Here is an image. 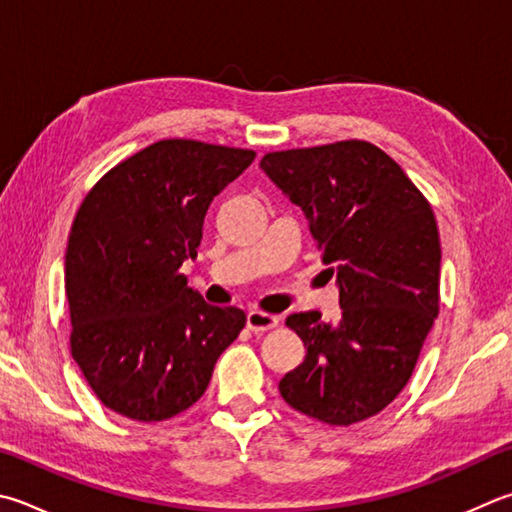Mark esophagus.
<instances>
[{
	"instance_id": "obj_1",
	"label": "esophagus",
	"mask_w": 512,
	"mask_h": 512,
	"mask_svg": "<svg viewBox=\"0 0 512 512\" xmlns=\"http://www.w3.org/2000/svg\"><path fill=\"white\" fill-rule=\"evenodd\" d=\"M277 324H280V318L271 313H264V311H248L246 315V327L250 331H268V329H275Z\"/></svg>"
}]
</instances>
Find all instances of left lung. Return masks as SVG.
Instances as JSON below:
<instances>
[{
    "instance_id": "left-lung-1",
    "label": "left lung",
    "mask_w": 512,
    "mask_h": 512,
    "mask_svg": "<svg viewBox=\"0 0 512 512\" xmlns=\"http://www.w3.org/2000/svg\"><path fill=\"white\" fill-rule=\"evenodd\" d=\"M259 167L302 208L342 309L336 324L318 311L288 315L306 356L280 394L322 423L365 421L401 394L439 315L434 212L401 165L367 141L271 152Z\"/></svg>"
}]
</instances>
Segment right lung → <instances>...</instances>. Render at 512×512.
Segmentation results:
<instances>
[{
	"label": "right lung",
	"mask_w": 512,
	"mask_h": 512,
	"mask_svg": "<svg viewBox=\"0 0 512 512\" xmlns=\"http://www.w3.org/2000/svg\"><path fill=\"white\" fill-rule=\"evenodd\" d=\"M253 161V150L170 138L111 167L82 201L64 255L71 356L116 414L185 412L244 329V311L208 304L179 268L197 257L212 199Z\"/></svg>",
	"instance_id": "right-lung-1"
}]
</instances>
